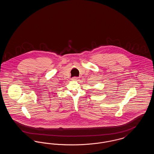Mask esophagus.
<instances>
[{"label":"esophagus","instance_id":"esophagus-1","mask_svg":"<svg viewBox=\"0 0 154 154\" xmlns=\"http://www.w3.org/2000/svg\"><path fill=\"white\" fill-rule=\"evenodd\" d=\"M79 80V77H73V79H72V80L73 81H78Z\"/></svg>","mask_w":154,"mask_h":154}]
</instances>
